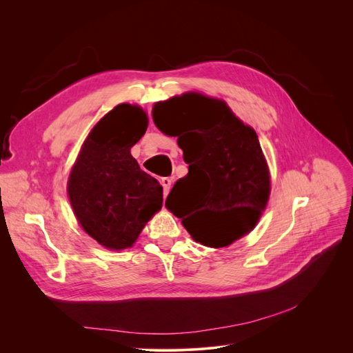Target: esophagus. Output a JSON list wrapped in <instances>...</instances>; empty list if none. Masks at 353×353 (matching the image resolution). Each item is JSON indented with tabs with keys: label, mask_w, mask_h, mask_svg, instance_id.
Listing matches in <instances>:
<instances>
[{
	"label": "esophagus",
	"mask_w": 353,
	"mask_h": 353,
	"mask_svg": "<svg viewBox=\"0 0 353 353\" xmlns=\"http://www.w3.org/2000/svg\"><path fill=\"white\" fill-rule=\"evenodd\" d=\"M172 179L170 177H163L161 179V186H163V192H164V196L170 192V188H172Z\"/></svg>",
	"instance_id": "34e87169"
}]
</instances>
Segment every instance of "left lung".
Wrapping results in <instances>:
<instances>
[{
  "instance_id": "left-lung-1",
  "label": "left lung",
  "mask_w": 353,
  "mask_h": 353,
  "mask_svg": "<svg viewBox=\"0 0 353 353\" xmlns=\"http://www.w3.org/2000/svg\"><path fill=\"white\" fill-rule=\"evenodd\" d=\"M156 125L177 137L189 173L179 179L165 208L196 242L223 248L249 233L265 209L270 180L256 132L225 101L189 92L153 108Z\"/></svg>"
}]
</instances>
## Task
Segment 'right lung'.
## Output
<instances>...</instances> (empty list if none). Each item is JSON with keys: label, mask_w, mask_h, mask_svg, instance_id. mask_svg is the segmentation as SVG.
<instances>
[{"label": "right lung", "mask_w": 353, "mask_h": 353, "mask_svg": "<svg viewBox=\"0 0 353 353\" xmlns=\"http://www.w3.org/2000/svg\"><path fill=\"white\" fill-rule=\"evenodd\" d=\"M147 116L120 104L91 130L68 180V197L83 229L107 249L130 248L163 206L160 183L130 154Z\"/></svg>", "instance_id": "right-lung-1"}]
</instances>
